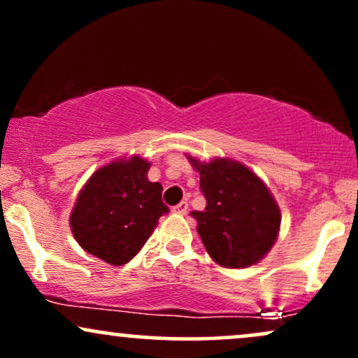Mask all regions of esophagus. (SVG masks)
I'll use <instances>...</instances> for the list:
<instances>
[{
	"label": "esophagus",
	"mask_w": 358,
	"mask_h": 358,
	"mask_svg": "<svg viewBox=\"0 0 358 358\" xmlns=\"http://www.w3.org/2000/svg\"><path fill=\"white\" fill-rule=\"evenodd\" d=\"M171 210H173L175 213H187L188 202H185V200H182V202H180L178 205H175V207L171 208Z\"/></svg>",
	"instance_id": "1"
}]
</instances>
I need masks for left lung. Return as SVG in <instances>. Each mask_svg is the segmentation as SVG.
Instances as JSON below:
<instances>
[{
	"instance_id": "obj_1",
	"label": "left lung",
	"mask_w": 358,
	"mask_h": 358,
	"mask_svg": "<svg viewBox=\"0 0 358 358\" xmlns=\"http://www.w3.org/2000/svg\"><path fill=\"white\" fill-rule=\"evenodd\" d=\"M188 162L200 173V190L207 200L203 212L190 213L207 252L224 268L257 264L274 245L281 225V212L269 188L234 159L203 163L188 156Z\"/></svg>"
}]
</instances>
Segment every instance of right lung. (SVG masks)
<instances>
[{
  "mask_svg": "<svg viewBox=\"0 0 358 358\" xmlns=\"http://www.w3.org/2000/svg\"><path fill=\"white\" fill-rule=\"evenodd\" d=\"M150 163L141 156L99 168L84 185L71 213V229L85 252L113 266L129 262L170 212L163 187L148 180Z\"/></svg>",
  "mask_w": 358,
  "mask_h": 358,
  "instance_id": "obj_1",
  "label": "right lung"
}]
</instances>
